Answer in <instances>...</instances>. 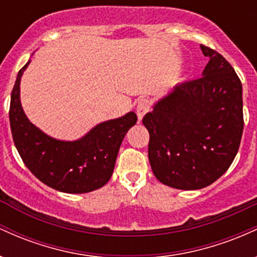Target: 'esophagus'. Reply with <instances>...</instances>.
Segmentation results:
<instances>
[{
    "mask_svg": "<svg viewBox=\"0 0 257 257\" xmlns=\"http://www.w3.org/2000/svg\"><path fill=\"white\" fill-rule=\"evenodd\" d=\"M150 100L146 98H143L139 100L138 106H137V114H138V118L139 120L143 119V117L145 116L147 112L150 111Z\"/></svg>",
    "mask_w": 257,
    "mask_h": 257,
    "instance_id": "obj_1",
    "label": "esophagus"
}]
</instances>
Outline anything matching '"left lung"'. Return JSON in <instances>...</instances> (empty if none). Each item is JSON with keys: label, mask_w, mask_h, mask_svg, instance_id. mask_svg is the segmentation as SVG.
<instances>
[{"label": "left lung", "mask_w": 257, "mask_h": 257, "mask_svg": "<svg viewBox=\"0 0 257 257\" xmlns=\"http://www.w3.org/2000/svg\"><path fill=\"white\" fill-rule=\"evenodd\" d=\"M200 49L209 58L202 77L175 85L143 118L153 174L179 190H199L223 175L244 128L239 77L220 53Z\"/></svg>", "instance_id": "left-lung-1"}]
</instances>
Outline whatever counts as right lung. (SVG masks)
<instances>
[{
  "label": "right lung",
  "instance_id": "1",
  "mask_svg": "<svg viewBox=\"0 0 257 257\" xmlns=\"http://www.w3.org/2000/svg\"><path fill=\"white\" fill-rule=\"evenodd\" d=\"M30 60L18 72L11 95L10 123L20 157L36 178L65 193H87L102 187L113 173L120 144L137 123L135 112L95 125L83 138H51L29 120L20 104V79Z\"/></svg>",
  "mask_w": 257,
  "mask_h": 257
}]
</instances>
